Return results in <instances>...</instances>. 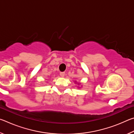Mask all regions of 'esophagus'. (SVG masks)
<instances>
[{
	"instance_id": "1",
	"label": "esophagus",
	"mask_w": 134,
	"mask_h": 134,
	"mask_svg": "<svg viewBox=\"0 0 134 134\" xmlns=\"http://www.w3.org/2000/svg\"><path fill=\"white\" fill-rule=\"evenodd\" d=\"M60 75L61 77H64L65 75V72H61L60 73Z\"/></svg>"
}]
</instances>
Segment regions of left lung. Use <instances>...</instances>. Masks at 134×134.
<instances>
[{
	"instance_id": "8db88e82",
	"label": "left lung",
	"mask_w": 134,
	"mask_h": 134,
	"mask_svg": "<svg viewBox=\"0 0 134 134\" xmlns=\"http://www.w3.org/2000/svg\"><path fill=\"white\" fill-rule=\"evenodd\" d=\"M78 85H80V84H79V83H78Z\"/></svg>"
}]
</instances>
